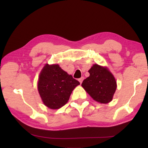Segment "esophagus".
Listing matches in <instances>:
<instances>
[{"mask_svg": "<svg viewBox=\"0 0 148 148\" xmlns=\"http://www.w3.org/2000/svg\"><path fill=\"white\" fill-rule=\"evenodd\" d=\"M84 79V77H80V78L78 79L79 80V83L80 84H82V82H83V80Z\"/></svg>", "mask_w": 148, "mask_h": 148, "instance_id": "obj_1", "label": "esophagus"}]
</instances>
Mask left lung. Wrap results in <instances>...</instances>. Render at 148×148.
I'll return each instance as SVG.
<instances>
[{"label":"left lung","instance_id":"8db88e82","mask_svg":"<svg viewBox=\"0 0 148 148\" xmlns=\"http://www.w3.org/2000/svg\"><path fill=\"white\" fill-rule=\"evenodd\" d=\"M89 76L85 79L82 86L95 101L107 104L112 101L117 88L116 79L106 67L93 64Z\"/></svg>","mask_w":148,"mask_h":148}]
</instances>
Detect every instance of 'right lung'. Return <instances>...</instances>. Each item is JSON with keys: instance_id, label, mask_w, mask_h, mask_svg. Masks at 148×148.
<instances>
[{"instance_id": "1", "label": "right lung", "mask_w": 148, "mask_h": 148, "mask_svg": "<svg viewBox=\"0 0 148 148\" xmlns=\"http://www.w3.org/2000/svg\"><path fill=\"white\" fill-rule=\"evenodd\" d=\"M78 85L79 82L59 64H46L39 75L38 90L45 106L56 110L67 103L72 91Z\"/></svg>"}]
</instances>
